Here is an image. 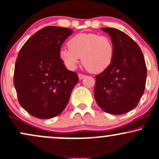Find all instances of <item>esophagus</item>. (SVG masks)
<instances>
[{
    "mask_svg": "<svg viewBox=\"0 0 159 159\" xmlns=\"http://www.w3.org/2000/svg\"><path fill=\"white\" fill-rule=\"evenodd\" d=\"M85 77H86L85 75H83V74H81V73L78 74V78H79V79H83V78H84Z\"/></svg>",
    "mask_w": 159,
    "mask_h": 159,
    "instance_id": "34e87169",
    "label": "esophagus"
}]
</instances>
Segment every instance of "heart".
Segmentation results:
<instances>
[{"label": "heart", "instance_id": "1", "mask_svg": "<svg viewBox=\"0 0 159 159\" xmlns=\"http://www.w3.org/2000/svg\"><path fill=\"white\" fill-rule=\"evenodd\" d=\"M62 48L59 56L69 70H75L82 57L83 65L92 73H100L109 67L114 59V48L109 37L98 34H78Z\"/></svg>", "mask_w": 159, "mask_h": 159}]
</instances>
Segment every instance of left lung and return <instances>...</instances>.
Masks as SVG:
<instances>
[{"label": "left lung", "instance_id": "obj_1", "mask_svg": "<svg viewBox=\"0 0 159 159\" xmlns=\"http://www.w3.org/2000/svg\"><path fill=\"white\" fill-rule=\"evenodd\" d=\"M111 37L114 48L109 67L96 75L94 98L104 111L122 114L138 105L145 88L147 67L139 46L125 33L101 28Z\"/></svg>", "mask_w": 159, "mask_h": 159}]
</instances>
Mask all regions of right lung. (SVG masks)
I'll return each mask as SVG.
<instances>
[{"label":"right lung","mask_w":159,"mask_h":159,"mask_svg":"<svg viewBox=\"0 0 159 159\" xmlns=\"http://www.w3.org/2000/svg\"><path fill=\"white\" fill-rule=\"evenodd\" d=\"M73 31L47 26L29 38L16 60L14 85L18 101L31 115L50 119L63 111L77 73L68 70L59 56L65 40Z\"/></svg>","instance_id":"obj_1"}]
</instances>
